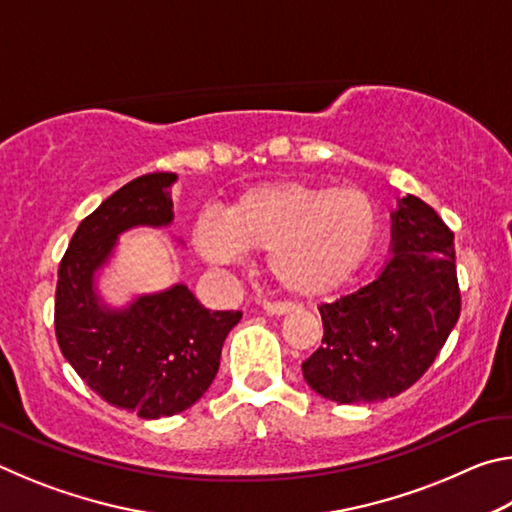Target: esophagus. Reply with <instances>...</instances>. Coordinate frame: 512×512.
<instances>
[{"instance_id":"obj_1","label":"esophagus","mask_w":512,"mask_h":512,"mask_svg":"<svg viewBox=\"0 0 512 512\" xmlns=\"http://www.w3.org/2000/svg\"><path fill=\"white\" fill-rule=\"evenodd\" d=\"M293 309H296V305H293V302H280V300L264 302V311H266V314H271V316L289 314V311H293Z\"/></svg>"}]
</instances>
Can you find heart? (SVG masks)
Wrapping results in <instances>:
<instances>
[{
	"label": "heart",
	"mask_w": 512,
	"mask_h": 512,
	"mask_svg": "<svg viewBox=\"0 0 512 512\" xmlns=\"http://www.w3.org/2000/svg\"><path fill=\"white\" fill-rule=\"evenodd\" d=\"M196 246L212 262L237 250H266L282 289L323 296L348 280L377 239V207L361 189L277 183L253 189L214 221L196 225Z\"/></svg>",
	"instance_id": "b5f03b06"
}]
</instances>
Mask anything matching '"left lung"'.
I'll return each instance as SVG.
<instances>
[{"mask_svg":"<svg viewBox=\"0 0 512 512\" xmlns=\"http://www.w3.org/2000/svg\"><path fill=\"white\" fill-rule=\"evenodd\" d=\"M458 316L454 232L409 194L393 214V257L377 280L320 305L323 345L302 375L332 402L388 400L429 370Z\"/></svg>","mask_w":512,"mask_h":512,"instance_id":"obj_1","label":"left lung"}]
</instances>
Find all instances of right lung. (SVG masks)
<instances>
[{
	"label": "right lung",
	"mask_w": 512,
	"mask_h": 512,
	"mask_svg": "<svg viewBox=\"0 0 512 512\" xmlns=\"http://www.w3.org/2000/svg\"><path fill=\"white\" fill-rule=\"evenodd\" d=\"M176 173L131 180L76 228L58 266L54 325L60 352L94 393L117 409L155 420L185 411L216 377L225 336L241 311H212L185 284L137 298L124 311L99 305L94 271L117 235L133 225H167Z\"/></svg>",
	"instance_id": "1"
}]
</instances>
